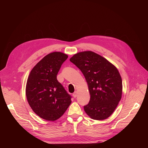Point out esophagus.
I'll use <instances>...</instances> for the list:
<instances>
[{
  "label": "esophagus",
  "instance_id": "obj_1",
  "mask_svg": "<svg viewBox=\"0 0 148 148\" xmlns=\"http://www.w3.org/2000/svg\"><path fill=\"white\" fill-rule=\"evenodd\" d=\"M73 96L74 97V98H76L77 96V92L75 91L74 92L73 94Z\"/></svg>",
  "mask_w": 148,
  "mask_h": 148
}]
</instances>
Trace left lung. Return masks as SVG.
Listing matches in <instances>:
<instances>
[{"label": "left lung", "mask_w": 148, "mask_h": 148, "mask_svg": "<svg viewBox=\"0 0 148 148\" xmlns=\"http://www.w3.org/2000/svg\"><path fill=\"white\" fill-rule=\"evenodd\" d=\"M82 73L88 84L90 100L84 109L92 119L110 117L120 101L122 82L116 67L106 58L91 51L75 54L70 59Z\"/></svg>", "instance_id": "1"}]
</instances>
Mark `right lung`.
I'll return each mask as SVG.
<instances>
[{"label":"right lung","instance_id":"right-lung-1","mask_svg":"<svg viewBox=\"0 0 148 148\" xmlns=\"http://www.w3.org/2000/svg\"><path fill=\"white\" fill-rule=\"evenodd\" d=\"M68 56L51 53L33 68L28 77L26 95L30 107L41 118L54 121L66 111L71 96L57 79V75Z\"/></svg>","mask_w":148,"mask_h":148}]
</instances>
